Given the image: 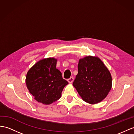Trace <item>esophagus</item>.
<instances>
[{"instance_id":"34e87169","label":"esophagus","mask_w":134,"mask_h":134,"mask_svg":"<svg viewBox=\"0 0 134 134\" xmlns=\"http://www.w3.org/2000/svg\"><path fill=\"white\" fill-rule=\"evenodd\" d=\"M73 81H74V78H73V77H70V78H69V79L68 80V82H69V83H72Z\"/></svg>"}]
</instances>
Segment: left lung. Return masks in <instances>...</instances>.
Returning <instances> with one entry per match:
<instances>
[{
	"instance_id": "left-lung-1",
	"label": "left lung",
	"mask_w": 134,
	"mask_h": 134,
	"mask_svg": "<svg viewBox=\"0 0 134 134\" xmlns=\"http://www.w3.org/2000/svg\"><path fill=\"white\" fill-rule=\"evenodd\" d=\"M73 85L84 101L94 105L108 95L112 87L111 75L99 57L86 56L79 60Z\"/></svg>"
}]
</instances>
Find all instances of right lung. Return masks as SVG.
Returning <instances> with one entry per match:
<instances>
[{"label": "right lung", "mask_w": 134, "mask_h": 134, "mask_svg": "<svg viewBox=\"0 0 134 134\" xmlns=\"http://www.w3.org/2000/svg\"><path fill=\"white\" fill-rule=\"evenodd\" d=\"M57 60L53 57L37 62L28 71L25 82L35 100L44 105H50L59 99L68 82L62 77L56 68Z\"/></svg>", "instance_id": "obj_1"}]
</instances>
